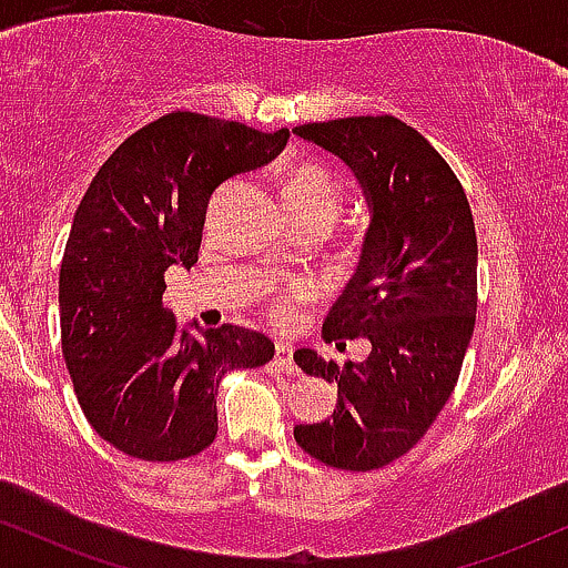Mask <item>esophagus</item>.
Instances as JSON below:
<instances>
[{
  "mask_svg": "<svg viewBox=\"0 0 568 568\" xmlns=\"http://www.w3.org/2000/svg\"><path fill=\"white\" fill-rule=\"evenodd\" d=\"M275 363L280 368L285 371V374H298L296 363H293V347L288 342H277L275 347Z\"/></svg>",
  "mask_w": 568,
  "mask_h": 568,
  "instance_id": "1",
  "label": "esophagus"
}]
</instances>
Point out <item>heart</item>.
Masks as SVG:
<instances>
[{
  "instance_id": "obj_1",
  "label": "heart",
  "mask_w": 568,
  "mask_h": 568,
  "mask_svg": "<svg viewBox=\"0 0 568 568\" xmlns=\"http://www.w3.org/2000/svg\"><path fill=\"white\" fill-rule=\"evenodd\" d=\"M285 200H288L291 211H304V207L315 205H334L338 211V184L331 179L323 168L315 165H296L285 173L283 181ZM306 291H293L285 296L275 298V317L277 323L288 325L296 317V302L304 296Z\"/></svg>"
}]
</instances>
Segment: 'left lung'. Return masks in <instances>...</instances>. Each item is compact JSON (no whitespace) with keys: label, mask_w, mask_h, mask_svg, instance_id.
Here are the masks:
<instances>
[{"label":"left lung","mask_w":568,"mask_h":568,"mask_svg":"<svg viewBox=\"0 0 568 568\" xmlns=\"http://www.w3.org/2000/svg\"><path fill=\"white\" fill-rule=\"evenodd\" d=\"M355 173L371 224L361 262L323 323L325 342L368 338L363 363L296 349L336 382L334 416L296 425L306 454L336 470H379L416 446L459 379L478 306L470 202L448 162L397 116H344L293 130Z\"/></svg>","instance_id":"obj_1"}]
</instances>
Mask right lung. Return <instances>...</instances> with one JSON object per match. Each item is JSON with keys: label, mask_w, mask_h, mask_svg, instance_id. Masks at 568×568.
<instances>
[{"label": "right lung", "mask_w": 568, "mask_h": 568, "mask_svg": "<svg viewBox=\"0 0 568 568\" xmlns=\"http://www.w3.org/2000/svg\"><path fill=\"white\" fill-rule=\"evenodd\" d=\"M288 139V128L173 112L135 130L90 181L58 277L61 347L84 416L122 454L175 462L205 452L219 433L221 376L275 355L240 325L181 331L162 293L168 266L197 264L211 194L275 160Z\"/></svg>", "instance_id": "1"}]
</instances>
